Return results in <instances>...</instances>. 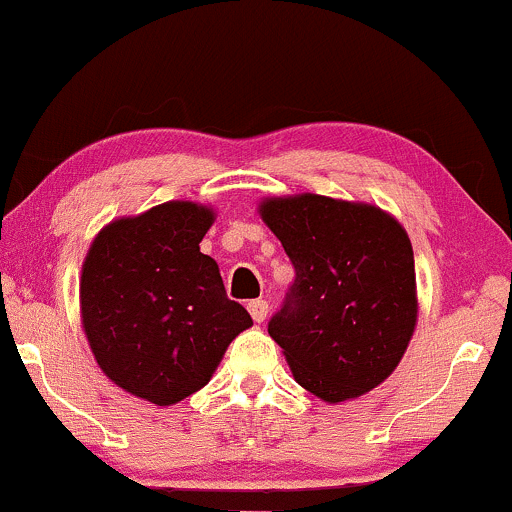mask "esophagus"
I'll return each mask as SVG.
<instances>
[{
    "mask_svg": "<svg viewBox=\"0 0 512 512\" xmlns=\"http://www.w3.org/2000/svg\"><path fill=\"white\" fill-rule=\"evenodd\" d=\"M247 311H250V316H252V320H255V323H262V320H265L267 313H269V303L262 301V299L250 301V303H247Z\"/></svg>",
    "mask_w": 512,
    "mask_h": 512,
    "instance_id": "obj_1",
    "label": "esophagus"
}]
</instances>
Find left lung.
Masks as SVG:
<instances>
[{
	"label": "left lung",
	"mask_w": 512,
	"mask_h": 512,
	"mask_svg": "<svg viewBox=\"0 0 512 512\" xmlns=\"http://www.w3.org/2000/svg\"><path fill=\"white\" fill-rule=\"evenodd\" d=\"M260 213L296 272L267 325L294 379L328 403L372 391L418 318L406 230L376 206L318 194L267 199Z\"/></svg>",
	"instance_id": "1"
}]
</instances>
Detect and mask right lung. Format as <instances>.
<instances>
[{
    "label": "right lung",
    "instance_id": "add662e5",
    "mask_svg": "<svg viewBox=\"0 0 512 512\" xmlns=\"http://www.w3.org/2000/svg\"><path fill=\"white\" fill-rule=\"evenodd\" d=\"M213 211L167 201L109 223L82 265V325L99 367L133 396L172 406L209 384L250 313L199 250Z\"/></svg>",
    "mask_w": 512,
    "mask_h": 512
}]
</instances>
